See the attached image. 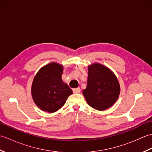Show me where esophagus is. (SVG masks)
I'll use <instances>...</instances> for the list:
<instances>
[{
  "label": "esophagus",
  "mask_w": 152,
  "mask_h": 152,
  "mask_svg": "<svg viewBox=\"0 0 152 152\" xmlns=\"http://www.w3.org/2000/svg\"><path fill=\"white\" fill-rule=\"evenodd\" d=\"M72 91L74 93H80V91H81V89H80V88H74L72 89Z\"/></svg>",
  "instance_id": "obj_1"
}]
</instances>
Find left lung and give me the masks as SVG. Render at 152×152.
Instances as JSON below:
<instances>
[{
  "instance_id": "left-lung-1",
  "label": "left lung",
  "mask_w": 152,
  "mask_h": 152,
  "mask_svg": "<svg viewBox=\"0 0 152 152\" xmlns=\"http://www.w3.org/2000/svg\"><path fill=\"white\" fill-rule=\"evenodd\" d=\"M119 93L120 86L112 70L99 63L88 66V85L83 95L90 106L101 111L108 109L117 101Z\"/></svg>"
}]
</instances>
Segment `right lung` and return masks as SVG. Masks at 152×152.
I'll return each mask as SVG.
<instances>
[{"mask_svg": "<svg viewBox=\"0 0 152 152\" xmlns=\"http://www.w3.org/2000/svg\"><path fill=\"white\" fill-rule=\"evenodd\" d=\"M63 66L50 63L42 67L33 79L31 94L35 104L49 113L57 111L65 104L72 91L61 78Z\"/></svg>", "mask_w": 152, "mask_h": 152, "instance_id": "right-lung-1", "label": "right lung"}]
</instances>
